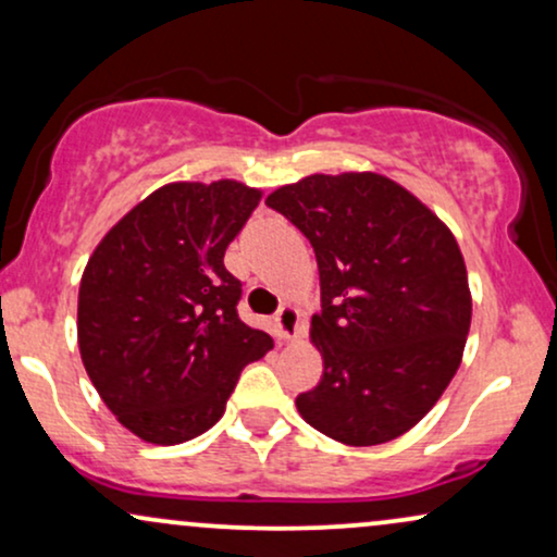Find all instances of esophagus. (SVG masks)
Segmentation results:
<instances>
[{
  "label": "esophagus",
  "instance_id": "obj_1",
  "mask_svg": "<svg viewBox=\"0 0 557 557\" xmlns=\"http://www.w3.org/2000/svg\"><path fill=\"white\" fill-rule=\"evenodd\" d=\"M274 326H277V337L280 339H293L300 332V317L293 306H283L274 317Z\"/></svg>",
  "mask_w": 557,
  "mask_h": 557
}]
</instances>
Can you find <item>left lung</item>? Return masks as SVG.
Listing matches in <instances>:
<instances>
[{
    "label": "left lung",
    "instance_id": "left-lung-1",
    "mask_svg": "<svg viewBox=\"0 0 557 557\" xmlns=\"http://www.w3.org/2000/svg\"><path fill=\"white\" fill-rule=\"evenodd\" d=\"M267 205L317 253L321 313L311 339L324 376L300 418L347 446L394 441L446 392L472 321L457 238L405 186L379 173L300 178Z\"/></svg>",
    "mask_w": 557,
    "mask_h": 557
}]
</instances>
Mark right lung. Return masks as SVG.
<instances>
[{
    "instance_id": "right-lung-1",
    "label": "right lung",
    "mask_w": 557,
    "mask_h": 557,
    "mask_svg": "<svg viewBox=\"0 0 557 557\" xmlns=\"http://www.w3.org/2000/svg\"><path fill=\"white\" fill-rule=\"evenodd\" d=\"M259 199L227 178L160 186L87 261L79 355L106 407L147 444L202 435L244 366L272 350L270 334L238 319L240 280L223 264Z\"/></svg>"
}]
</instances>
